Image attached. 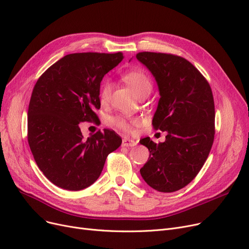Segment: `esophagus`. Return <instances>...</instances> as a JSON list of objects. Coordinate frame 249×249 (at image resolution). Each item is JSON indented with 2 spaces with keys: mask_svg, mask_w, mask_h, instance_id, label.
Here are the masks:
<instances>
[{
  "mask_svg": "<svg viewBox=\"0 0 249 249\" xmlns=\"http://www.w3.org/2000/svg\"><path fill=\"white\" fill-rule=\"evenodd\" d=\"M137 144V141L136 140H134V139H131V138H128V137H124L123 138V140H122V145L123 146H130V147H132V146H135Z\"/></svg>",
  "mask_w": 249,
  "mask_h": 249,
  "instance_id": "obj_1",
  "label": "esophagus"
}]
</instances>
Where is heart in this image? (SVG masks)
<instances>
[{
    "mask_svg": "<svg viewBox=\"0 0 249 249\" xmlns=\"http://www.w3.org/2000/svg\"><path fill=\"white\" fill-rule=\"evenodd\" d=\"M123 78L138 96L145 93V91H151V89H152L151 81L143 71H129L124 74ZM111 91H112V83L110 81H105L102 84L101 89H100L101 101L102 102L108 101L111 95ZM135 122H138V119L130 120L122 116H116L111 119V123L115 127L125 130V131L130 130V123H135Z\"/></svg>",
    "mask_w": 249,
    "mask_h": 249,
    "instance_id": "heart-1",
    "label": "heart"
}]
</instances>
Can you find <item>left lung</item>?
<instances>
[{"mask_svg":"<svg viewBox=\"0 0 249 249\" xmlns=\"http://www.w3.org/2000/svg\"><path fill=\"white\" fill-rule=\"evenodd\" d=\"M136 58L159 87L153 127L167 133L159 144L149 137L139 141L149 150L140 174L152 189L173 193L195 178L211 150L215 134L212 90L202 73L180 56L139 52Z\"/></svg>","mask_w":249,"mask_h":249,"instance_id":"1","label":"left lung"}]
</instances>
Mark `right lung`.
<instances>
[{"label": "right lung", "instance_id": "add662e5", "mask_svg": "<svg viewBox=\"0 0 249 249\" xmlns=\"http://www.w3.org/2000/svg\"><path fill=\"white\" fill-rule=\"evenodd\" d=\"M123 58L121 52L71 53L38 78L28 109V142L39 169L55 186L81 191L93 185L108 154L121 145L109 129L85 139L78 124L97 119L101 82Z\"/></svg>", "mask_w": 249, "mask_h": 249}]
</instances>
